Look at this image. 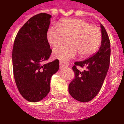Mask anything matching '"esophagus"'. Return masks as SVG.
<instances>
[{
  "instance_id": "34e87169",
  "label": "esophagus",
  "mask_w": 124,
  "mask_h": 124,
  "mask_svg": "<svg viewBox=\"0 0 124 124\" xmlns=\"http://www.w3.org/2000/svg\"><path fill=\"white\" fill-rule=\"evenodd\" d=\"M60 67H61V69H63L64 67H67L69 66V63H67L66 62L63 61H60Z\"/></svg>"
}]
</instances>
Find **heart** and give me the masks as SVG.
<instances>
[{
  "label": "heart",
  "mask_w": 124,
  "mask_h": 124,
  "mask_svg": "<svg viewBox=\"0 0 124 124\" xmlns=\"http://www.w3.org/2000/svg\"><path fill=\"white\" fill-rule=\"evenodd\" d=\"M67 38L68 44L58 45L54 48V57L67 60L78 53L82 57L92 55L101 45L102 33L99 27L80 19H64L59 25H52L47 31V40L52 46L61 44Z\"/></svg>",
  "instance_id": "heart-1"
}]
</instances>
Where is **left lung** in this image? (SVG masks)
<instances>
[{
    "label": "left lung",
    "instance_id": "obj_1",
    "mask_svg": "<svg viewBox=\"0 0 124 124\" xmlns=\"http://www.w3.org/2000/svg\"><path fill=\"white\" fill-rule=\"evenodd\" d=\"M101 46L99 51L84 61L76 62L72 69L75 78L70 83L69 92L74 99L82 102L92 100L101 90L108 72L110 59V43L104 27L101 24ZM77 66L85 67L80 72Z\"/></svg>",
    "mask_w": 124,
    "mask_h": 124
}]
</instances>
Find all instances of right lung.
<instances>
[{
	"label": "right lung",
	"mask_w": 124,
	"mask_h": 124,
	"mask_svg": "<svg viewBox=\"0 0 124 124\" xmlns=\"http://www.w3.org/2000/svg\"><path fill=\"white\" fill-rule=\"evenodd\" d=\"M51 17L40 13L31 17L20 28L14 43L15 81L21 95L29 102H39L47 96L52 76L59 69L58 59L43 63L52 53L47 39Z\"/></svg>",
	"instance_id": "obj_1"
}]
</instances>
